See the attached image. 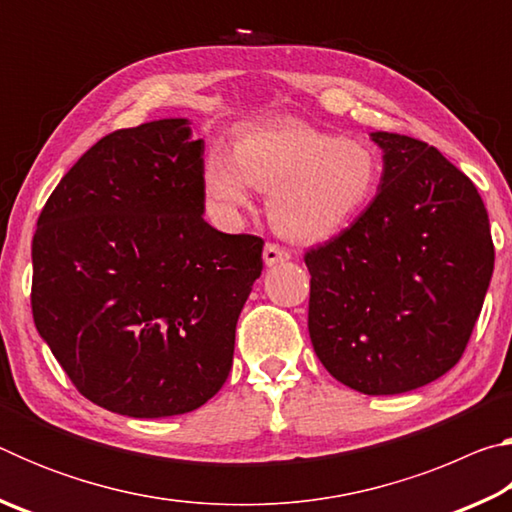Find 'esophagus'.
Masks as SVG:
<instances>
[{"mask_svg":"<svg viewBox=\"0 0 512 512\" xmlns=\"http://www.w3.org/2000/svg\"><path fill=\"white\" fill-rule=\"evenodd\" d=\"M289 250H284L275 244H266L264 246V264L266 266H275V264H282V262H289Z\"/></svg>","mask_w":512,"mask_h":512,"instance_id":"34e87169","label":"esophagus"}]
</instances>
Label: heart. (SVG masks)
<instances>
[{"label":"heart","instance_id":"heart-1","mask_svg":"<svg viewBox=\"0 0 512 512\" xmlns=\"http://www.w3.org/2000/svg\"><path fill=\"white\" fill-rule=\"evenodd\" d=\"M381 180L377 151L298 121L250 128L232 155L210 151L203 192L212 210L232 219L268 192L266 212L277 235L298 244L339 237L375 201Z\"/></svg>","mask_w":512,"mask_h":512}]
</instances>
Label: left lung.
<instances>
[{"instance_id":"1","label":"left lung","mask_w":512,"mask_h":512,"mask_svg":"<svg viewBox=\"0 0 512 512\" xmlns=\"http://www.w3.org/2000/svg\"><path fill=\"white\" fill-rule=\"evenodd\" d=\"M375 201L309 250V336L329 375L363 395H400L452 370L495 268L479 192L443 153L375 131Z\"/></svg>"}]
</instances>
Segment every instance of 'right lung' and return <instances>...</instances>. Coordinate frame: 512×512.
<instances>
[{"instance_id":"right-lung-1","label":"right lung","mask_w":512,"mask_h":512,"mask_svg":"<svg viewBox=\"0 0 512 512\" xmlns=\"http://www.w3.org/2000/svg\"><path fill=\"white\" fill-rule=\"evenodd\" d=\"M185 117L103 137L65 173L33 237L38 334L90 402L128 418L203 406L232 368L264 241L203 219Z\"/></svg>"}]
</instances>
